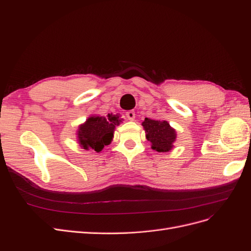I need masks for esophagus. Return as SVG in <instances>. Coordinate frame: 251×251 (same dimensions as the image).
<instances>
[{
  "mask_svg": "<svg viewBox=\"0 0 251 251\" xmlns=\"http://www.w3.org/2000/svg\"><path fill=\"white\" fill-rule=\"evenodd\" d=\"M126 117H127L128 120L133 121V120L135 119V112H134V111H128V112H126Z\"/></svg>",
  "mask_w": 251,
  "mask_h": 251,
  "instance_id": "34e87169",
  "label": "esophagus"
}]
</instances>
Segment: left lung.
<instances>
[{"label": "left lung", "mask_w": 251, "mask_h": 251, "mask_svg": "<svg viewBox=\"0 0 251 251\" xmlns=\"http://www.w3.org/2000/svg\"><path fill=\"white\" fill-rule=\"evenodd\" d=\"M147 139L151 143V149L159 153H166L174 148L176 141V130L166 120L146 118L142 123Z\"/></svg>", "instance_id": "1"}]
</instances>
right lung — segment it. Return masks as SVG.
Wrapping results in <instances>:
<instances>
[{
  "mask_svg": "<svg viewBox=\"0 0 251 251\" xmlns=\"http://www.w3.org/2000/svg\"><path fill=\"white\" fill-rule=\"evenodd\" d=\"M123 120L118 115L112 114H108L107 117L91 115L85 123L78 126L76 131L78 144L83 150H92L100 153L105 146L112 142L115 127Z\"/></svg>",
  "mask_w": 251,
  "mask_h": 251,
  "instance_id": "add662e5",
  "label": "right lung"
}]
</instances>
